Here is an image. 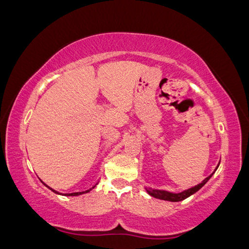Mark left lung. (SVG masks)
I'll use <instances>...</instances> for the list:
<instances>
[{
    "instance_id": "left-lung-1",
    "label": "left lung",
    "mask_w": 249,
    "mask_h": 249,
    "mask_svg": "<svg viewBox=\"0 0 249 249\" xmlns=\"http://www.w3.org/2000/svg\"><path fill=\"white\" fill-rule=\"evenodd\" d=\"M218 166H219V165H218ZM213 174H210L209 177H207L201 183L196 184V185H195V187L188 189V190H184L182 192H180V194H172V192L164 191V190H158V189H152V188H145V189H146L147 194L151 195L152 196H154V198L162 199V200H168V201H174V202L181 201V200H184L185 198H188V196L194 195L195 192L198 191L200 188H202L203 185H205L208 182V180H209L210 178L213 177Z\"/></svg>"
}]
</instances>
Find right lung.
<instances>
[{"instance_id": "right-lung-1", "label": "right lung", "mask_w": 249, "mask_h": 249, "mask_svg": "<svg viewBox=\"0 0 249 249\" xmlns=\"http://www.w3.org/2000/svg\"><path fill=\"white\" fill-rule=\"evenodd\" d=\"M96 184H97V183H96ZM96 184H95V185H96ZM95 185H92L91 188H89V189H87V190H85V191H79V192H71V194H65V196H79V195H83V194H87V192L90 191L91 189H94V188H95ZM50 189H51V188H50ZM51 190H53V192H55V194H58V192L55 191V190H53V189H51Z\"/></svg>"}]
</instances>
